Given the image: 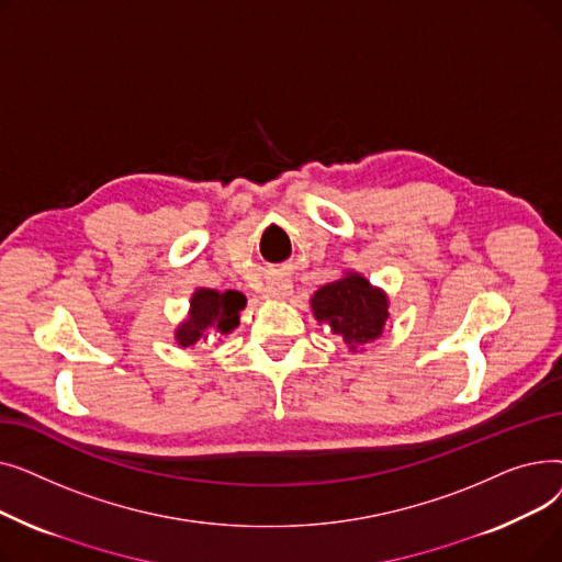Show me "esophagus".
<instances>
[{
  "mask_svg": "<svg viewBox=\"0 0 562 562\" xmlns=\"http://www.w3.org/2000/svg\"><path fill=\"white\" fill-rule=\"evenodd\" d=\"M289 289H291V284L286 280H276L263 291H266V296H269V299H284V296H289Z\"/></svg>",
  "mask_w": 562,
  "mask_h": 562,
  "instance_id": "obj_1",
  "label": "esophagus"
}]
</instances>
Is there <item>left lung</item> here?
<instances>
[{
    "label": "left lung",
    "mask_w": 562,
    "mask_h": 562,
    "mask_svg": "<svg viewBox=\"0 0 562 562\" xmlns=\"http://www.w3.org/2000/svg\"><path fill=\"white\" fill-rule=\"evenodd\" d=\"M312 307L314 316L330 323L333 333L341 335L352 350L378 339L387 321V299L358 273L321 286Z\"/></svg>",
    "instance_id": "left-lung-1"
}]
</instances>
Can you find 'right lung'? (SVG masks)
Returning a JSON list of instances; mask_svg holds the SVG:
<instances>
[{
	"mask_svg": "<svg viewBox=\"0 0 562 562\" xmlns=\"http://www.w3.org/2000/svg\"><path fill=\"white\" fill-rule=\"evenodd\" d=\"M246 307L241 291L198 289L191 299V314L177 328V344L182 348L198 346L210 337L227 335L239 326V312Z\"/></svg>",
	"mask_w": 562,
	"mask_h": 562,
	"instance_id": "obj_1",
	"label": "right lung"
}]
</instances>
